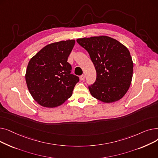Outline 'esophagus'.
Instances as JSON below:
<instances>
[{
    "instance_id": "34e87169",
    "label": "esophagus",
    "mask_w": 158,
    "mask_h": 158,
    "mask_svg": "<svg viewBox=\"0 0 158 158\" xmlns=\"http://www.w3.org/2000/svg\"><path fill=\"white\" fill-rule=\"evenodd\" d=\"M85 75H82V76H80V80L81 81H84L85 80Z\"/></svg>"
}]
</instances>
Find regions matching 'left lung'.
I'll list each match as a JSON object with an SVG mask.
<instances>
[{
  "mask_svg": "<svg viewBox=\"0 0 158 158\" xmlns=\"http://www.w3.org/2000/svg\"><path fill=\"white\" fill-rule=\"evenodd\" d=\"M89 54L97 72L95 83L88 87L97 100L105 103L118 101L131 84L133 62L128 48L107 36L77 39Z\"/></svg>",
  "mask_w": 158,
  "mask_h": 158,
  "instance_id": "8db88e82",
  "label": "left lung"
}]
</instances>
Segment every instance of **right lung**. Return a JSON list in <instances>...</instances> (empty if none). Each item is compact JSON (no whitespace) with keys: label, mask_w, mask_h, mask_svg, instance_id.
I'll return each mask as SVG.
<instances>
[{"label":"right lung","mask_w":158,"mask_h":158,"mask_svg":"<svg viewBox=\"0 0 158 158\" xmlns=\"http://www.w3.org/2000/svg\"><path fill=\"white\" fill-rule=\"evenodd\" d=\"M75 40L60 41L41 48L30 60L26 73L29 92L40 106L56 107L72 95L79 77L70 74L67 62Z\"/></svg>","instance_id":"1"}]
</instances>
